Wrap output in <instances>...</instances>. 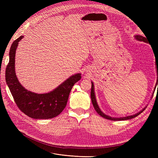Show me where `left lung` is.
I'll list each match as a JSON object with an SVG mask.
<instances>
[{
  "mask_svg": "<svg viewBox=\"0 0 158 158\" xmlns=\"http://www.w3.org/2000/svg\"><path fill=\"white\" fill-rule=\"evenodd\" d=\"M136 39L139 40V41H144V42H146V43H148V39H146V38L145 37H143L142 35H136L135 36ZM156 64H157V63H156ZM157 82H156V84H157L158 85V66L157 64ZM91 99H92V104L94 106V107L95 109V111H97V113L99 114V115H101L102 117L105 118H107L108 119V120H111V121H124V120H128V119H131L132 118H135L136 117H137L138 115H139V114L142 113L143 111H144L145 109H143L141 111H140L139 113H138L135 114H134V115H131V116H128V117H120V118H113V117H111L109 116H107L106 115V114H105L101 110H100V109L99 108L98 106V103H97V102H96V99H95V94H94V84L92 82V88H91Z\"/></svg>",
  "mask_w": 158,
  "mask_h": 158,
  "instance_id": "8db88e82",
  "label": "left lung"
}]
</instances>
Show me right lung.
Instances as JSON below:
<instances>
[{"instance_id": "obj_1", "label": "right lung", "mask_w": 158, "mask_h": 158, "mask_svg": "<svg viewBox=\"0 0 158 158\" xmlns=\"http://www.w3.org/2000/svg\"><path fill=\"white\" fill-rule=\"evenodd\" d=\"M23 36L14 41L9 53V63L6 69V81L14 102L19 109L26 115L35 119H48L56 117L65 108L70 91L75 83L80 80L76 74L66 80L52 92L37 94L27 91L18 82L15 73V54Z\"/></svg>"}]
</instances>
